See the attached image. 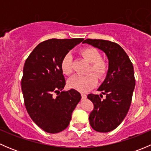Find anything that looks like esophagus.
Masks as SVG:
<instances>
[{
    "label": "esophagus",
    "instance_id": "1",
    "mask_svg": "<svg viewBox=\"0 0 151 151\" xmlns=\"http://www.w3.org/2000/svg\"><path fill=\"white\" fill-rule=\"evenodd\" d=\"M81 95H82V99H85L86 98V96H87V95H86V93H81Z\"/></svg>",
    "mask_w": 151,
    "mask_h": 151
}]
</instances>
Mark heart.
<instances>
[{
	"instance_id": "1",
	"label": "heart",
	"mask_w": 151,
	"mask_h": 151,
	"mask_svg": "<svg viewBox=\"0 0 151 151\" xmlns=\"http://www.w3.org/2000/svg\"><path fill=\"white\" fill-rule=\"evenodd\" d=\"M80 54L90 63L88 71H93L99 78H102L108 71V64L101 59V53L94 47H85L80 51ZM61 70L66 75H71L73 71L72 56L68 53L63 58L61 61ZM93 73L86 75L74 76L68 80V85L80 91H86L96 84L97 78Z\"/></svg>"
}]
</instances>
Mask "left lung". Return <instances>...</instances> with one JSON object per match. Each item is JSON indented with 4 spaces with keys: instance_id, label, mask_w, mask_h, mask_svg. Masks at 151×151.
<instances>
[{
    "instance_id": "8db88e82",
    "label": "left lung",
    "mask_w": 151,
    "mask_h": 151,
    "mask_svg": "<svg viewBox=\"0 0 151 151\" xmlns=\"http://www.w3.org/2000/svg\"><path fill=\"white\" fill-rule=\"evenodd\" d=\"M102 50L109 60L107 74L98 88L100 95L88 94L94 105L89 115L91 127L99 132H109L123 121L132 103L135 87L134 67L123 49L115 42L88 39L83 42ZM102 95L106 98L101 100Z\"/></svg>"
}]
</instances>
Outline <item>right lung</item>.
Returning a JSON list of instances; mask_svg holds the SVG:
<instances>
[{
	"label": "right lung",
	"instance_id": "obj_1",
	"mask_svg": "<svg viewBox=\"0 0 151 151\" xmlns=\"http://www.w3.org/2000/svg\"><path fill=\"white\" fill-rule=\"evenodd\" d=\"M83 40L49 39L39 44L25 60L21 81L25 108L33 122L48 133L68 127L81 99L74 89L60 92L66 85L60 64L64 55Z\"/></svg>",
	"mask_w": 151,
	"mask_h": 151
}]
</instances>
